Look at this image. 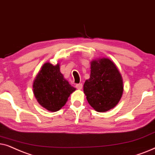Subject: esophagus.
<instances>
[{
  "instance_id": "34e87169",
  "label": "esophagus",
  "mask_w": 155,
  "mask_h": 155,
  "mask_svg": "<svg viewBox=\"0 0 155 155\" xmlns=\"http://www.w3.org/2000/svg\"><path fill=\"white\" fill-rule=\"evenodd\" d=\"M82 87H83V84H78L76 85V88L79 90H81Z\"/></svg>"
}]
</instances>
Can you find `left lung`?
<instances>
[{"instance_id":"8db88e82","label":"left lung","mask_w":155,"mask_h":155,"mask_svg":"<svg viewBox=\"0 0 155 155\" xmlns=\"http://www.w3.org/2000/svg\"><path fill=\"white\" fill-rule=\"evenodd\" d=\"M84 93L90 106L98 112L114 108L123 93V78L116 65L108 58L93 60L90 78L84 84Z\"/></svg>"}]
</instances>
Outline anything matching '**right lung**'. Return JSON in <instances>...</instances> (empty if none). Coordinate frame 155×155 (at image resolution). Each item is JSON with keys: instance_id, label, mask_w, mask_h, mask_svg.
Returning a JSON list of instances; mask_svg holds the SVG:
<instances>
[{"instance_id": "obj_1", "label": "right lung", "mask_w": 155, "mask_h": 155, "mask_svg": "<svg viewBox=\"0 0 155 155\" xmlns=\"http://www.w3.org/2000/svg\"><path fill=\"white\" fill-rule=\"evenodd\" d=\"M59 64H43L33 82V93L43 108L56 112L67 103L70 94L76 90L64 78Z\"/></svg>"}]
</instances>
